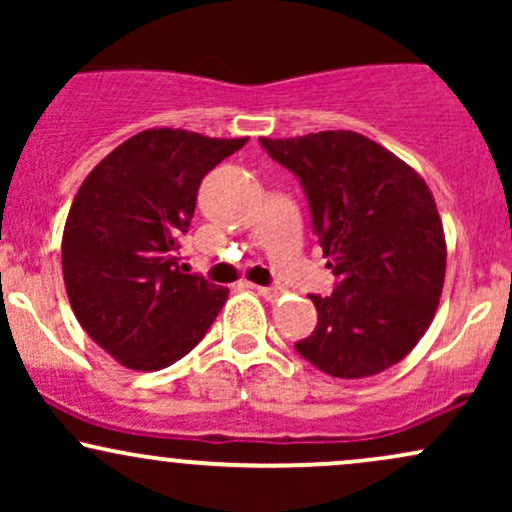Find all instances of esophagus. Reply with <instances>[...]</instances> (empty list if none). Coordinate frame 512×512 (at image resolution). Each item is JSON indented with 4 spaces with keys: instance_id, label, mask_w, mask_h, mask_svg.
Segmentation results:
<instances>
[{
    "instance_id": "esophagus-1",
    "label": "esophagus",
    "mask_w": 512,
    "mask_h": 512,
    "mask_svg": "<svg viewBox=\"0 0 512 512\" xmlns=\"http://www.w3.org/2000/svg\"><path fill=\"white\" fill-rule=\"evenodd\" d=\"M255 291L260 293L262 298H267V301H276V298L281 296L279 289H272V286H255Z\"/></svg>"
}]
</instances>
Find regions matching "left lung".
Returning a JSON list of instances; mask_svg holds the SVG:
<instances>
[{
  "label": "left lung",
  "mask_w": 512,
  "mask_h": 512,
  "mask_svg": "<svg viewBox=\"0 0 512 512\" xmlns=\"http://www.w3.org/2000/svg\"><path fill=\"white\" fill-rule=\"evenodd\" d=\"M260 142L301 180L339 276L332 296H310L317 327L298 354L334 378L383 373L436 317L448 260L436 199L402 158L349 129Z\"/></svg>",
  "instance_id": "left-lung-1"
}]
</instances>
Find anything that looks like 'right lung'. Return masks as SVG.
<instances>
[{
    "mask_svg": "<svg viewBox=\"0 0 512 512\" xmlns=\"http://www.w3.org/2000/svg\"><path fill=\"white\" fill-rule=\"evenodd\" d=\"M245 142L144 129L81 182L64 223V286L79 325L120 366L180 361L221 313L228 289L182 272L178 248L199 182Z\"/></svg>",
    "mask_w": 512,
    "mask_h": 512,
    "instance_id": "1",
    "label": "right lung"
}]
</instances>
